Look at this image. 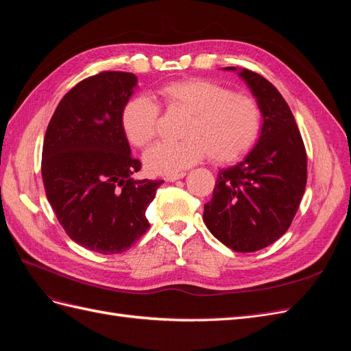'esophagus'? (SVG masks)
<instances>
[{"mask_svg":"<svg viewBox=\"0 0 351 351\" xmlns=\"http://www.w3.org/2000/svg\"><path fill=\"white\" fill-rule=\"evenodd\" d=\"M184 176H186V173H184V171H182V173H176V174H168L165 178L168 180V182H176V180L183 178Z\"/></svg>","mask_w":351,"mask_h":351,"instance_id":"1","label":"esophagus"}]
</instances>
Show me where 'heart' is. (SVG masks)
Instances as JSON below:
<instances>
[{
	"label": "heart",
	"mask_w": 351,
	"mask_h": 351,
	"mask_svg": "<svg viewBox=\"0 0 351 351\" xmlns=\"http://www.w3.org/2000/svg\"><path fill=\"white\" fill-rule=\"evenodd\" d=\"M164 108L184 114L178 129L182 139L159 142L145 154V164L155 174H176L209 156L228 164L246 155L262 129V110L250 95L234 92L208 79H184L162 84L155 101L139 95L124 104L121 127L134 147H147L156 136Z\"/></svg>",
	"instance_id": "b5f03b06"
}]
</instances>
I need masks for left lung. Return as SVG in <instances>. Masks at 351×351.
Segmentation results:
<instances>
[{"label": "left lung", "mask_w": 351, "mask_h": 351, "mask_svg": "<svg viewBox=\"0 0 351 351\" xmlns=\"http://www.w3.org/2000/svg\"><path fill=\"white\" fill-rule=\"evenodd\" d=\"M236 70V67H227ZM263 117L261 137L237 165L221 169L204 222L234 252H256L291 226L307 182V156L289 104L261 74L241 70Z\"/></svg>", "instance_id": "8db88e82"}]
</instances>
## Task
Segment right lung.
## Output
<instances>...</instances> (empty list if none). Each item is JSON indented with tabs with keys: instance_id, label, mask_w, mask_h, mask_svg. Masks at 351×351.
I'll return each mask as SVG.
<instances>
[{
	"instance_id": "right-lung-1",
	"label": "right lung",
	"mask_w": 351,
	"mask_h": 351,
	"mask_svg": "<svg viewBox=\"0 0 351 351\" xmlns=\"http://www.w3.org/2000/svg\"><path fill=\"white\" fill-rule=\"evenodd\" d=\"M137 77L101 71L69 90L52 115L42 147V180L67 236L102 254L130 249L149 228L146 208L162 180H134L142 164L121 127Z\"/></svg>"
}]
</instances>
